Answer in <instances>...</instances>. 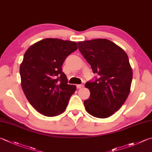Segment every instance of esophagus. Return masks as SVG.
Returning a JSON list of instances; mask_svg holds the SVG:
<instances>
[{"mask_svg":"<svg viewBox=\"0 0 152 152\" xmlns=\"http://www.w3.org/2000/svg\"><path fill=\"white\" fill-rule=\"evenodd\" d=\"M84 87L83 85H77V88H81Z\"/></svg>","mask_w":152,"mask_h":152,"instance_id":"34e87169","label":"esophagus"}]
</instances>
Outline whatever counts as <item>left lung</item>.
Listing matches in <instances>:
<instances>
[{
	"label": "left lung",
	"mask_w": 152,
	"mask_h": 152,
	"mask_svg": "<svg viewBox=\"0 0 152 152\" xmlns=\"http://www.w3.org/2000/svg\"><path fill=\"white\" fill-rule=\"evenodd\" d=\"M79 50L99 78L87 82L89 99L86 110L93 116L105 118L118 110L129 95L132 69L126 53L107 39L79 42Z\"/></svg>",
	"instance_id": "left-lung-1"
}]
</instances>
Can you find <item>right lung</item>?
Instances as JSON below:
<instances>
[{"label": "right lung", "instance_id": "right-lung-1", "mask_svg": "<svg viewBox=\"0 0 152 152\" xmlns=\"http://www.w3.org/2000/svg\"><path fill=\"white\" fill-rule=\"evenodd\" d=\"M75 42L57 38L39 41L26 51L20 66L21 85L30 104L46 116H56L66 109L76 86L67 84L62 65L77 50Z\"/></svg>", "mask_w": 152, "mask_h": 152}]
</instances>
